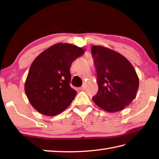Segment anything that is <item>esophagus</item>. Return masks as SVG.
Here are the masks:
<instances>
[{"mask_svg": "<svg viewBox=\"0 0 159 159\" xmlns=\"http://www.w3.org/2000/svg\"><path fill=\"white\" fill-rule=\"evenodd\" d=\"M85 85H83L82 87H79V89L80 90H85Z\"/></svg>", "mask_w": 159, "mask_h": 159, "instance_id": "1", "label": "esophagus"}]
</instances>
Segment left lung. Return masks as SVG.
Segmentation results:
<instances>
[{
    "label": "left lung",
    "mask_w": 159,
    "mask_h": 159,
    "mask_svg": "<svg viewBox=\"0 0 159 159\" xmlns=\"http://www.w3.org/2000/svg\"><path fill=\"white\" fill-rule=\"evenodd\" d=\"M92 55L98 85L93 102L109 113L123 110L135 98L139 88L134 67L119 52L102 46H93Z\"/></svg>",
    "instance_id": "obj_1"
}]
</instances>
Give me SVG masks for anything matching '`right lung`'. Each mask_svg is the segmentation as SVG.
Returning a JSON list of instances; mask_svg holds the SVG:
<instances>
[{
	"label": "right lung",
	"mask_w": 159,
	"mask_h": 159,
	"mask_svg": "<svg viewBox=\"0 0 159 159\" xmlns=\"http://www.w3.org/2000/svg\"><path fill=\"white\" fill-rule=\"evenodd\" d=\"M85 50L67 43H58L33 61L25 90L33 107L45 116H55L68 107L76 92L70 86L71 64Z\"/></svg>",
	"instance_id": "right-lung-1"
}]
</instances>
